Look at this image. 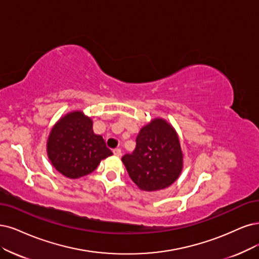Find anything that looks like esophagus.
Instances as JSON below:
<instances>
[{"instance_id": "34e87169", "label": "esophagus", "mask_w": 259, "mask_h": 259, "mask_svg": "<svg viewBox=\"0 0 259 259\" xmlns=\"http://www.w3.org/2000/svg\"><path fill=\"white\" fill-rule=\"evenodd\" d=\"M113 154H114V156L119 157V156L121 155V150H120L119 148H115V149L113 150Z\"/></svg>"}]
</instances>
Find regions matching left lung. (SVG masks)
Listing matches in <instances>:
<instances>
[{"instance_id": "left-lung-1", "label": "left lung", "mask_w": 259, "mask_h": 259, "mask_svg": "<svg viewBox=\"0 0 259 259\" xmlns=\"http://www.w3.org/2000/svg\"><path fill=\"white\" fill-rule=\"evenodd\" d=\"M121 161L141 190L151 192L169 187L184 166L176 130L163 118L152 119L141 129L136 149L124 155Z\"/></svg>"}]
</instances>
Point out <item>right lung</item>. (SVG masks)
I'll list each match as a JSON object with an SVG mask.
<instances>
[{
    "label": "right lung",
    "mask_w": 259,
    "mask_h": 259,
    "mask_svg": "<svg viewBox=\"0 0 259 259\" xmlns=\"http://www.w3.org/2000/svg\"><path fill=\"white\" fill-rule=\"evenodd\" d=\"M47 152L55 169L71 179L91 174L101 160L113 155L102 137L94 133L93 120L81 111L66 114L54 124Z\"/></svg>",
    "instance_id": "right-lung-1"
}]
</instances>
